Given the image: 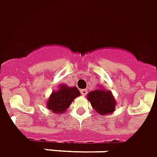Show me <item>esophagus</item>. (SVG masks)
<instances>
[{
  "instance_id": "34e87169",
  "label": "esophagus",
  "mask_w": 157,
  "mask_h": 157,
  "mask_svg": "<svg viewBox=\"0 0 157 157\" xmlns=\"http://www.w3.org/2000/svg\"><path fill=\"white\" fill-rule=\"evenodd\" d=\"M81 94H82V95H86L87 94V90H81Z\"/></svg>"
}]
</instances>
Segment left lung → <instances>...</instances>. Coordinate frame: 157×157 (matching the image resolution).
I'll use <instances>...</instances> for the list:
<instances>
[{
  "instance_id": "left-lung-1",
  "label": "left lung",
  "mask_w": 157,
  "mask_h": 157,
  "mask_svg": "<svg viewBox=\"0 0 157 157\" xmlns=\"http://www.w3.org/2000/svg\"><path fill=\"white\" fill-rule=\"evenodd\" d=\"M87 99L95 112L101 115L112 114L115 112L117 101L112 95V91L101 87L90 91L87 94Z\"/></svg>"
}]
</instances>
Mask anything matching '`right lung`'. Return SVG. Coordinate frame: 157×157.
I'll list each match as a JSON object with an SVG mask.
<instances>
[{"mask_svg":"<svg viewBox=\"0 0 157 157\" xmlns=\"http://www.w3.org/2000/svg\"><path fill=\"white\" fill-rule=\"evenodd\" d=\"M80 95L78 88L69 87L67 84H60L56 90L52 91L48 101L46 108L56 114H63L71 105L73 100Z\"/></svg>","mask_w":157,"mask_h":157,"instance_id":"add662e5","label":"right lung"}]
</instances>
